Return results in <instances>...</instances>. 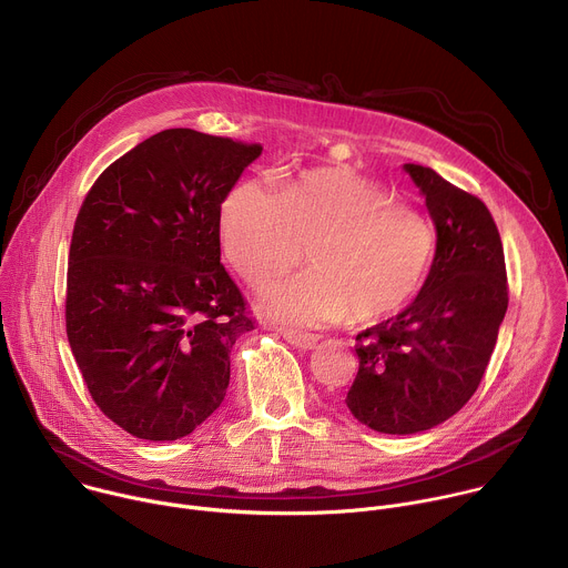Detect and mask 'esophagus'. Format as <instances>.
<instances>
[{
	"label": "esophagus",
	"mask_w": 568,
	"mask_h": 568,
	"mask_svg": "<svg viewBox=\"0 0 568 568\" xmlns=\"http://www.w3.org/2000/svg\"><path fill=\"white\" fill-rule=\"evenodd\" d=\"M281 337H283L287 344H292V346H296V348H301V351H312V348L318 344V335H307V333L281 331Z\"/></svg>",
	"instance_id": "obj_1"
}]
</instances>
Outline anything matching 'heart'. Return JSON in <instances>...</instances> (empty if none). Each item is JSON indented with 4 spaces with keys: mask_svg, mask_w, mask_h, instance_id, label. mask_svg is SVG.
<instances>
[{
    "mask_svg": "<svg viewBox=\"0 0 568 568\" xmlns=\"http://www.w3.org/2000/svg\"><path fill=\"white\" fill-rule=\"evenodd\" d=\"M217 235L224 261L256 290L294 270L305 247L312 272L258 301L292 326L379 323L418 294L434 256L429 222L346 169L303 171L283 191L267 178L237 182Z\"/></svg>",
    "mask_w": 568,
    "mask_h": 568,
    "instance_id": "obj_1",
    "label": "heart"
}]
</instances>
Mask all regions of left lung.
I'll use <instances>...</instances> for the list:
<instances>
[{"label":"left lung","instance_id":"1","mask_svg":"<svg viewBox=\"0 0 568 568\" xmlns=\"http://www.w3.org/2000/svg\"><path fill=\"white\" fill-rule=\"evenodd\" d=\"M436 224V256L418 296L357 335L351 414L379 434L427 432L465 407L508 310L499 229L476 195L404 164Z\"/></svg>","mask_w":568,"mask_h":568}]
</instances>
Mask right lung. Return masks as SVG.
<instances>
[{
	"label": "right lung",
	"mask_w": 568,
	"mask_h": 568,
	"mask_svg": "<svg viewBox=\"0 0 568 568\" xmlns=\"http://www.w3.org/2000/svg\"><path fill=\"white\" fill-rule=\"evenodd\" d=\"M261 143L189 128L119 156L78 211L64 321L97 407L143 440H178L222 404L231 348L256 321L220 263L222 200Z\"/></svg>",
	"instance_id": "1"
}]
</instances>
